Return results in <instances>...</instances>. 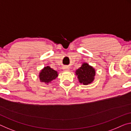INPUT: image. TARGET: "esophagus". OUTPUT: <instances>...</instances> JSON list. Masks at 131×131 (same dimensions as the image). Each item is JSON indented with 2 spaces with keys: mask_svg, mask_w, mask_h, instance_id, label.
Here are the masks:
<instances>
[{
  "mask_svg": "<svg viewBox=\"0 0 131 131\" xmlns=\"http://www.w3.org/2000/svg\"><path fill=\"white\" fill-rule=\"evenodd\" d=\"M63 70L64 71H68V70H69V68L68 67H66V66H64L63 68Z\"/></svg>",
  "mask_w": 131,
  "mask_h": 131,
  "instance_id": "obj_1",
  "label": "esophagus"
}]
</instances>
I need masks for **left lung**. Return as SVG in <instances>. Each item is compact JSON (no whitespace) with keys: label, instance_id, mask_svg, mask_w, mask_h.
Returning a JSON list of instances; mask_svg holds the SVG:
<instances>
[{"label":"left lung","instance_id":"1","mask_svg":"<svg viewBox=\"0 0 131 131\" xmlns=\"http://www.w3.org/2000/svg\"><path fill=\"white\" fill-rule=\"evenodd\" d=\"M75 73L80 83L83 85H88L94 80L95 70L93 66L84 62L81 67L76 70Z\"/></svg>","mask_w":131,"mask_h":131}]
</instances>
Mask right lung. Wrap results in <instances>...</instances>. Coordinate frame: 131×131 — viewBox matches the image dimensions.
<instances>
[{"label":"right lung","mask_w":131,"mask_h":131,"mask_svg":"<svg viewBox=\"0 0 131 131\" xmlns=\"http://www.w3.org/2000/svg\"><path fill=\"white\" fill-rule=\"evenodd\" d=\"M58 76V73L50 66H45L39 73V78L41 82L48 84Z\"/></svg>","instance_id":"1"}]
</instances>
